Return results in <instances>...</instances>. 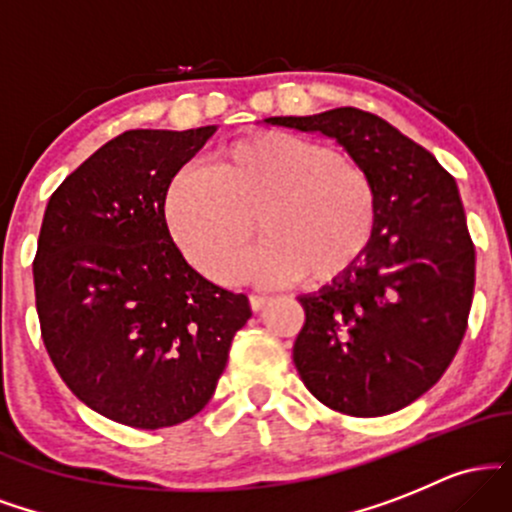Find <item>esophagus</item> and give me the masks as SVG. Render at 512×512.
<instances>
[{
  "instance_id": "1",
  "label": "esophagus",
  "mask_w": 512,
  "mask_h": 512,
  "mask_svg": "<svg viewBox=\"0 0 512 512\" xmlns=\"http://www.w3.org/2000/svg\"><path fill=\"white\" fill-rule=\"evenodd\" d=\"M269 298L267 296H250V308L255 310V313H260V310L267 308Z\"/></svg>"
}]
</instances>
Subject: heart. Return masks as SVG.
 <instances>
[{"label": "heart", "mask_w": 512, "mask_h": 512, "mask_svg": "<svg viewBox=\"0 0 512 512\" xmlns=\"http://www.w3.org/2000/svg\"><path fill=\"white\" fill-rule=\"evenodd\" d=\"M250 215L263 240L237 268ZM375 219L373 180L354 156L281 129L219 146L202 173L182 170L166 192L170 236L214 281L330 284L368 250Z\"/></svg>", "instance_id": "heart-1"}]
</instances>
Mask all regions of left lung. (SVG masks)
<instances>
[{"instance_id":"left-lung-1","label":"left lung","mask_w":512,"mask_h":512,"mask_svg":"<svg viewBox=\"0 0 512 512\" xmlns=\"http://www.w3.org/2000/svg\"><path fill=\"white\" fill-rule=\"evenodd\" d=\"M264 122L337 139L368 170L378 199L361 260L332 286L301 296L298 375L342 414L404 409L438 383L467 332L474 243L455 178L431 151L366 110Z\"/></svg>"}]
</instances>
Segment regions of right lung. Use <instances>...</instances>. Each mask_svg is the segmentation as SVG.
Here are the masks:
<instances>
[{"instance_id": "1", "label": "right lung", "mask_w": 512, "mask_h": 512, "mask_svg": "<svg viewBox=\"0 0 512 512\" xmlns=\"http://www.w3.org/2000/svg\"><path fill=\"white\" fill-rule=\"evenodd\" d=\"M214 125L129 129L52 192L33 260L40 334L60 378L105 419L156 431L207 407L243 293L187 264L166 223L175 173Z\"/></svg>"}]
</instances>
